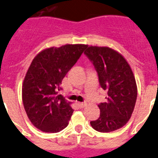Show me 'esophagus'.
I'll return each instance as SVG.
<instances>
[{
	"label": "esophagus",
	"mask_w": 158,
	"mask_h": 158,
	"mask_svg": "<svg viewBox=\"0 0 158 158\" xmlns=\"http://www.w3.org/2000/svg\"><path fill=\"white\" fill-rule=\"evenodd\" d=\"M78 106H80L81 108H83L86 106V103L85 102H78Z\"/></svg>",
	"instance_id": "34e87169"
}]
</instances>
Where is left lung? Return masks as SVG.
<instances>
[{
	"mask_svg": "<svg viewBox=\"0 0 158 158\" xmlns=\"http://www.w3.org/2000/svg\"><path fill=\"white\" fill-rule=\"evenodd\" d=\"M84 54L92 62L100 85L107 91L106 102L98 105L100 117L90 121V125L101 133L120 129L130 118L136 103L134 73L124 57L108 47L90 46Z\"/></svg>",
	"mask_w": 158,
	"mask_h": 158,
	"instance_id": "obj_1",
	"label": "left lung"
}]
</instances>
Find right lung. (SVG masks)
I'll return each instance as SVG.
<instances>
[{"instance_id": "1", "label": "right lung", "mask_w": 158, "mask_h": 158, "mask_svg": "<svg viewBox=\"0 0 158 158\" xmlns=\"http://www.w3.org/2000/svg\"><path fill=\"white\" fill-rule=\"evenodd\" d=\"M87 45L67 44L40 52L31 62L22 86L24 110L31 123L45 133H57L68 125L73 110L58 94L68 71Z\"/></svg>"}]
</instances>
